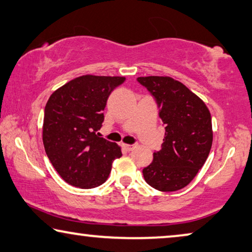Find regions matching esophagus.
<instances>
[{
	"mask_svg": "<svg viewBox=\"0 0 252 252\" xmlns=\"http://www.w3.org/2000/svg\"><path fill=\"white\" fill-rule=\"evenodd\" d=\"M122 147L125 148L126 152H130V150H132L134 147H136V145H127V144H123Z\"/></svg>",
	"mask_w": 252,
	"mask_h": 252,
	"instance_id": "esophagus-1",
	"label": "esophagus"
}]
</instances>
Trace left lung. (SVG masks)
Wrapping results in <instances>:
<instances>
[{"instance_id": "8db88e82", "label": "left lung", "mask_w": 252, "mask_h": 252, "mask_svg": "<svg viewBox=\"0 0 252 252\" xmlns=\"http://www.w3.org/2000/svg\"><path fill=\"white\" fill-rule=\"evenodd\" d=\"M159 108L165 126L162 149L142 170L154 189L171 192L187 187L205 164L213 144L212 116L206 104L171 77H139Z\"/></svg>"}]
</instances>
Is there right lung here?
Here are the masks:
<instances>
[{
    "label": "right lung",
    "instance_id": "add662e5",
    "mask_svg": "<svg viewBox=\"0 0 252 252\" xmlns=\"http://www.w3.org/2000/svg\"><path fill=\"white\" fill-rule=\"evenodd\" d=\"M125 77H78L56 89L45 106L43 142L56 172L66 183L92 189L106 181L121 148L97 133L110 94Z\"/></svg>",
    "mask_w": 252,
    "mask_h": 252
}]
</instances>
